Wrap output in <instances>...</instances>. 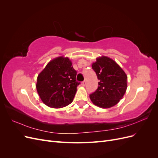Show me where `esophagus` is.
Segmentation results:
<instances>
[{"instance_id":"obj_1","label":"esophagus","mask_w":158,"mask_h":158,"mask_svg":"<svg viewBox=\"0 0 158 158\" xmlns=\"http://www.w3.org/2000/svg\"><path fill=\"white\" fill-rule=\"evenodd\" d=\"M82 85H83V86H85V85H86V81H83V82H82Z\"/></svg>"}]
</instances>
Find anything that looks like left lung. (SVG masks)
I'll use <instances>...</instances> for the list:
<instances>
[{
  "label": "left lung",
  "instance_id": "1",
  "mask_svg": "<svg viewBox=\"0 0 158 158\" xmlns=\"http://www.w3.org/2000/svg\"><path fill=\"white\" fill-rule=\"evenodd\" d=\"M92 66L97 74L99 86L89 94L91 101L104 109L115 106L126 92L127 74L115 61L107 56L97 58Z\"/></svg>",
  "mask_w": 158,
  "mask_h": 158
}]
</instances>
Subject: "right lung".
<instances>
[{
    "label": "right lung",
    "mask_w": 158,
    "mask_h": 158,
    "mask_svg": "<svg viewBox=\"0 0 158 158\" xmlns=\"http://www.w3.org/2000/svg\"><path fill=\"white\" fill-rule=\"evenodd\" d=\"M76 74L68 57L51 60L37 76L36 88L42 102L52 108L63 107L73 102L80 84Z\"/></svg>",
    "instance_id": "1"
}]
</instances>
